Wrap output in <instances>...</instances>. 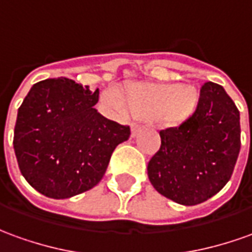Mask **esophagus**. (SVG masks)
<instances>
[{"instance_id":"34e87169","label":"esophagus","mask_w":252,"mask_h":252,"mask_svg":"<svg viewBox=\"0 0 252 252\" xmlns=\"http://www.w3.org/2000/svg\"><path fill=\"white\" fill-rule=\"evenodd\" d=\"M141 130H143V127L140 125H131V137L138 136Z\"/></svg>"}]
</instances>
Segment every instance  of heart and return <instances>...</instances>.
Returning a JSON list of instances; mask_svg holds the SVG:
<instances>
[{
	"mask_svg": "<svg viewBox=\"0 0 252 252\" xmlns=\"http://www.w3.org/2000/svg\"><path fill=\"white\" fill-rule=\"evenodd\" d=\"M101 98L108 108L118 112L130 109L138 118H155L163 126H178L193 114L199 92L188 83H136L127 90V98L116 88L104 90Z\"/></svg>",
	"mask_w": 252,
	"mask_h": 252,
	"instance_id": "obj_1",
	"label": "heart"
}]
</instances>
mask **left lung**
<instances>
[{
  "label": "left lung",
  "mask_w": 252,
  "mask_h": 252,
  "mask_svg": "<svg viewBox=\"0 0 252 252\" xmlns=\"http://www.w3.org/2000/svg\"><path fill=\"white\" fill-rule=\"evenodd\" d=\"M160 148L148 163L154 188L173 202L195 206L230 180L240 152V112L221 85L206 82L193 115L160 131Z\"/></svg>",
  "instance_id": "8db88e82"
}]
</instances>
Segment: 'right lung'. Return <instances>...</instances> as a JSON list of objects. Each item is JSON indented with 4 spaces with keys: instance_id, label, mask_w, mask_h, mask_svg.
Segmentation results:
<instances>
[{
    "instance_id": "obj_1",
    "label": "right lung",
    "mask_w": 252,
    "mask_h": 252,
    "mask_svg": "<svg viewBox=\"0 0 252 252\" xmlns=\"http://www.w3.org/2000/svg\"><path fill=\"white\" fill-rule=\"evenodd\" d=\"M98 89L68 78L35 83L17 111L13 148L26 181L52 199L96 187L130 127L104 118Z\"/></svg>"
}]
</instances>
